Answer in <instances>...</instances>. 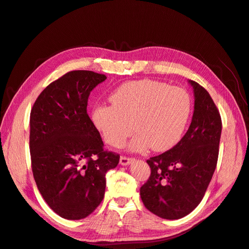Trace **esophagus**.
<instances>
[{
    "instance_id": "34e87169",
    "label": "esophagus",
    "mask_w": 249,
    "mask_h": 249,
    "mask_svg": "<svg viewBox=\"0 0 249 249\" xmlns=\"http://www.w3.org/2000/svg\"><path fill=\"white\" fill-rule=\"evenodd\" d=\"M132 162H133L132 158L125 157V156H122V157H120V159H119V163L122 164V165H124V166H126V165H130Z\"/></svg>"
}]
</instances>
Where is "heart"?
I'll list each match as a JSON object with an SVG mask.
<instances>
[{"mask_svg": "<svg viewBox=\"0 0 249 249\" xmlns=\"http://www.w3.org/2000/svg\"><path fill=\"white\" fill-rule=\"evenodd\" d=\"M109 101L111 105L93 107L92 123L114 147L122 145L133 129L137 131L127 145L132 152L149 146L155 152L170 149L182 138L191 113V99L184 89L153 80L124 83Z\"/></svg>", "mask_w": 249, "mask_h": 249, "instance_id": "obj_1", "label": "heart"}]
</instances>
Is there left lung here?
<instances>
[{
    "mask_svg": "<svg viewBox=\"0 0 249 249\" xmlns=\"http://www.w3.org/2000/svg\"><path fill=\"white\" fill-rule=\"evenodd\" d=\"M194 93L191 124L177 145L146 161L147 182L140 188L145 208L164 219H179L205 196L215 171L221 136V117L212 97L189 80Z\"/></svg>",
    "mask_w": 249,
    "mask_h": 249,
    "instance_id": "obj_1",
    "label": "left lung"
}]
</instances>
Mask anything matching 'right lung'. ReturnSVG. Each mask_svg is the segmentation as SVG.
Here are the masks:
<instances>
[{
	"label": "right lung",
	"mask_w": 249,
	"mask_h": 249,
	"mask_svg": "<svg viewBox=\"0 0 249 249\" xmlns=\"http://www.w3.org/2000/svg\"><path fill=\"white\" fill-rule=\"evenodd\" d=\"M107 79L90 71L65 73L43 90L30 114V153L37 188L59 216L79 220L104 198L106 173L119 155L104 150L87 114L90 92Z\"/></svg>",
	"instance_id": "obj_1"
}]
</instances>
